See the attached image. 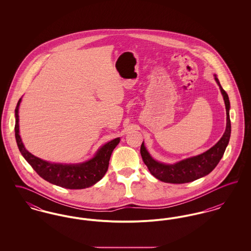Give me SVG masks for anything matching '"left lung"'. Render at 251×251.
I'll use <instances>...</instances> for the list:
<instances>
[{"instance_id": "8db88e82", "label": "left lung", "mask_w": 251, "mask_h": 251, "mask_svg": "<svg viewBox=\"0 0 251 251\" xmlns=\"http://www.w3.org/2000/svg\"><path fill=\"white\" fill-rule=\"evenodd\" d=\"M215 79L220 87L226 105L227 126L223 136L214 147H212L209 151H205L202 154L182 160L174 165H166L156 162L155 160H153L151 156L150 155V153L148 152L144 146V143H142L140 148V153L142 156L143 162L149 168L151 175H153L156 179L169 183L190 182L208 175L210 172L213 171V169L217 166V164L221 160L229 141L231 131L228 114L229 100L226 91L222 88L216 76Z\"/></svg>"}]
</instances>
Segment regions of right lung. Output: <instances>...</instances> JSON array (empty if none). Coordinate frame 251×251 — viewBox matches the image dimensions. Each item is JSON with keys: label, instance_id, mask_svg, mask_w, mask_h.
<instances>
[{"label": "right lung", "instance_id": "1", "mask_svg": "<svg viewBox=\"0 0 251 251\" xmlns=\"http://www.w3.org/2000/svg\"><path fill=\"white\" fill-rule=\"evenodd\" d=\"M21 100L15 109V136L19 150L25 160L34 168L36 173L49 182L68 189H84L94 185L105 175L109 166V160L114 149L120 143L116 138L102 146L91 160L79 165H63L43 161L31 154L25 150L19 131V106Z\"/></svg>", "mask_w": 251, "mask_h": 251}]
</instances>
